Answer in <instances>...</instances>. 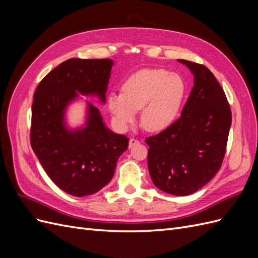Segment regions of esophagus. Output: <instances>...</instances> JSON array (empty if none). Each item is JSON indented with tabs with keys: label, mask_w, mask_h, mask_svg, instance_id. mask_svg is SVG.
Here are the masks:
<instances>
[{
	"label": "esophagus",
	"mask_w": 258,
	"mask_h": 258,
	"mask_svg": "<svg viewBox=\"0 0 258 258\" xmlns=\"http://www.w3.org/2000/svg\"><path fill=\"white\" fill-rule=\"evenodd\" d=\"M140 142L138 141L137 139H134V138H131L130 140H129V148H131L132 146H135V145H137V144H139Z\"/></svg>",
	"instance_id": "esophagus-1"
}]
</instances>
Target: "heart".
<instances>
[{
	"instance_id": "1",
	"label": "heart",
	"mask_w": 258,
	"mask_h": 258,
	"mask_svg": "<svg viewBox=\"0 0 258 258\" xmlns=\"http://www.w3.org/2000/svg\"><path fill=\"white\" fill-rule=\"evenodd\" d=\"M181 76L163 69H143L123 83L122 93L111 92L107 106L120 128L134 123L141 110V124L147 131H161L175 120L185 96Z\"/></svg>"
}]
</instances>
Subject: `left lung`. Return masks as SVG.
Returning <instances> with one entry per match:
<instances>
[{"label":"left lung","mask_w":258,"mask_h":258,"mask_svg":"<svg viewBox=\"0 0 258 258\" xmlns=\"http://www.w3.org/2000/svg\"><path fill=\"white\" fill-rule=\"evenodd\" d=\"M194 75V87L181 117L160 134L145 139L147 166L156 187L188 196L220 170L231 124V111L215 76L204 64L178 59Z\"/></svg>","instance_id":"left-lung-1"}]
</instances>
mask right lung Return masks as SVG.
Listing matches in <instances>:
<instances>
[{"instance_id": "obj_1", "label": "right lung", "mask_w": 258, "mask_h": 258, "mask_svg": "<svg viewBox=\"0 0 258 258\" xmlns=\"http://www.w3.org/2000/svg\"><path fill=\"white\" fill-rule=\"evenodd\" d=\"M113 64L111 59H69L46 75L34 92L31 146L51 181L75 197L103 188L128 148L129 139L106 128L89 102L85 127L69 129L64 120L77 92L105 102Z\"/></svg>"}]
</instances>
